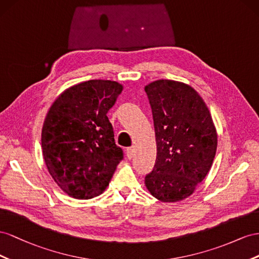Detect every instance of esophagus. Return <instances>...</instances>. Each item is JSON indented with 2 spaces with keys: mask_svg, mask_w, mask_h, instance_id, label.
Masks as SVG:
<instances>
[{
  "mask_svg": "<svg viewBox=\"0 0 259 259\" xmlns=\"http://www.w3.org/2000/svg\"><path fill=\"white\" fill-rule=\"evenodd\" d=\"M134 153H135V146L127 147V150H125V155H127V157L129 159H131L132 156H134Z\"/></svg>",
  "mask_w": 259,
  "mask_h": 259,
  "instance_id": "34e87169",
  "label": "esophagus"
}]
</instances>
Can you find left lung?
Wrapping results in <instances>:
<instances>
[{
	"instance_id": "8db88e82",
	"label": "left lung",
	"mask_w": 259,
	"mask_h": 259,
	"mask_svg": "<svg viewBox=\"0 0 259 259\" xmlns=\"http://www.w3.org/2000/svg\"><path fill=\"white\" fill-rule=\"evenodd\" d=\"M152 108L156 161L145 176L151 194L177 202L193 193L208 174L217 150L209 110L193 88L172 80L145 87Z\"/></svg>"
}]
</instances>
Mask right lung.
I'll return each mask as SVG.
<instances>
[{
    "label": "right lung",
    "mask_w": 259,
    "mask_h": 259,
    "mask_svg": "<svg viewBox=\"0 0 259 259\" xmlns=\"http://www.w3.org/2000/svg\"><path fill=\"white\" fill-rule=\"evenodd\" d=\"M121 91L115 81L89 80L67 89L49 110L41 137L44 161L71 197L103 193L123 159L106 116Z\"/></svg>",
    "instance_id": "add662e5"
}]
</instances>
